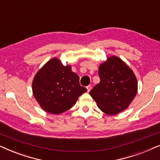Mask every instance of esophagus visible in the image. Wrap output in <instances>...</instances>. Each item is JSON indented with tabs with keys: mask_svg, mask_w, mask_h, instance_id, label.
I'll list each match as a JSON object with an SVG mask.
<instances>
[{
	"mask_svg": "<svg viewBox=\"0 0 160 160\" xmlns=\"http://www.w3.org/2000/svg\"><path fill=\"white\" fill-rule=\"evenodd\" d=\"M86 88H87V91H88V92H89V91H90L91 89V85H89V86H87Z\"/></svg>",
	"mask_w": 160,
	"mask_h": 160,
	"instance_id": "34e87169",
	"label": "esophagus"
}]
</instances>
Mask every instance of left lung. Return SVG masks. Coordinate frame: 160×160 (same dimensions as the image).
Instances as JSON below:
<instances>
[{
	"instance_id": "1",
	"label": "left lung",
	"mask_w": 160,
	"mask_h": 160,
	"mask_svg": "<svg viewBox=\"0 0 160 160\" xmlns=\"http://www.w3.org/2000/svg\"><path fill=\"white\" fill-rule=\"evenodd\" d=\"M100 82L90 91L98 108L112 116L127 109L138 91L137 78L130 68L117 56L99 66Z\"/></svg>"
}]
</instances>
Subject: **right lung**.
Segmentation results:
<instances>
[{"label": "right lung", "instance_id": "add662e5", "mask_svg": "<svg viewBox=\"0 0 160 160\" xmlns=\"http://www.w3.org/2000/svg\"><path fill=\"white\" fill-rule=\"evenodd\" d=\"M79 80L71 66H63L58 58H53L36 74L32 90L44 111L61 114L73 107L78 97L87 91Z\"/></svg>", "mask_w": 160, "mask_h": 160}]
</instances>
